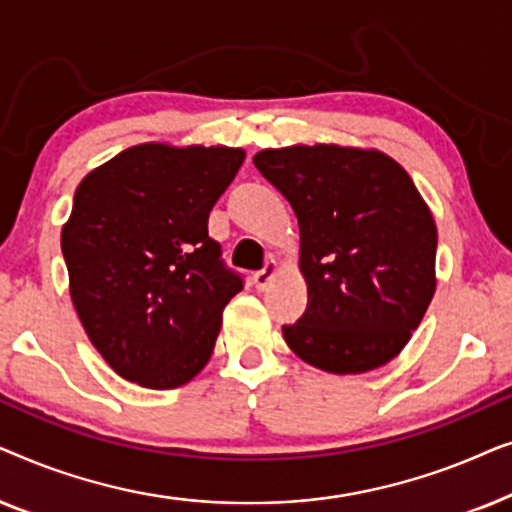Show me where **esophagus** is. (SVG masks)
I'll return each mask as SVG.
<instances>
[{"mask_svg":"<svg viewBox=\"0 0 512 512\" xmlns=\"http://www.w3.org/2000/svg\"><path fill=\"white\" fill-rule=\"evenodd\" d=\"M277 270H279L277 261H268V263H265V268H263V270L254 272V284H256V289H258V291H263L265 286H268V284L272 282V277L277 275Z\"/></svg>","mask_w":512,"mask_h":512,"instance_id":"esophagus-1","label":"esophagus"}]
</instances>
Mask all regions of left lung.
Returning a JSON list of instances; mask_svg holds the SVG:
<instances>
[{"label": "left lung", "mask_w": 512, "mask_h": 512, "mask_svg": "<svg viewBox=\"0 0 512 512\" xmlns=\"http://www.w3.org/2000/svg\"><path fill=\"white\" fill-rule=\"evenodd\" d=\"M254 165L300 228L307 310L282 326L300 359L335 375L401 354L436 293L438 230L394 158L338 144L265 149Z\"/></svg>", "instance_id": "obj_1"}]
</instances>
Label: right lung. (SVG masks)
<instances>
[{
  "instance_id": "add662e5",
  "label": "right lung",
  "mask_w": 512,
  "mask_h": 512,
  "mask_svg": "<svg viewBox=\"0 0 512 512\" xmlns=\"http://www.w3.org/2000/svg\"><path fill=\"white\" fill-rule=\"evenodd\" d=\"M244 160L230 146H130L88 174L62 228L69 293L102 359L174 389L207 366L223 307L242 291L209 212Z\"/></svg>"
}]
</instances>
